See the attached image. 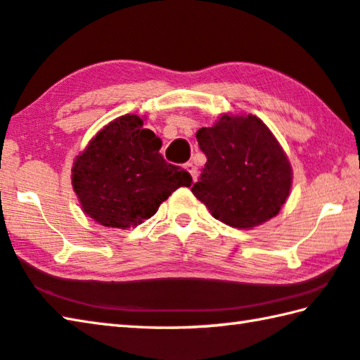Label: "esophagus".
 Here are the masks:
<instances>
[{
	"mask_svg": "<svg viewBox=\"0 0 360 360\" xmlns=\"http://www.w3.org/2000/svg\"><path fill=\"white\" fill-rule=\"evenodd\" d=\"M186 169L188 173H191V176H192V179H193V182L197 181V178H198V172H197V167L193 165V163H186Z\"/></svg>",
	"mask_w": 360,
	"mask_h": 360,
	"instance_id": "esophagus-1",
	"label": "esophagus"
}]
</instances>
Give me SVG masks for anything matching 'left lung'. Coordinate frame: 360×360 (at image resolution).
Masks as SVG:
<instances>
[{
	"mask_svg": "<svg viewBox=\"0 0 360 360\" xmlns=\"http://www.w3.org/2000/svg\"><path fill=\"white\" fill-rule=\"evenodd\" d=\"M206 163L192 193L212 217L252 229L275 217L289 197L292 168L278 139L252 114H224L197 131Z\"/></svg>",
	"mask_w": 360,
	"mask_h": 360,
	"instance_id": "8db88e82",
	"label": "left lung"
}]
</instances>
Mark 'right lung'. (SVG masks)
Listing matches in <instances>:
<instances>
[{"label":"right lung","mask_w":360,"mask_h":360,"mask_svg":"<svg viewBox=\"0 0 360 360\" xmlns=\"http://www.w3.org/2000/svg\"><path fill=\"white\" fill-rule=\"evenodd\" d=\"M160 148V138L144 129L135 114L103 127L71 169L72 188L85 214L105 227H136L176 188L191 187L192 176L167 163Z\"/></svg>","instance_id":"right-lung-1"}]
</instances>
